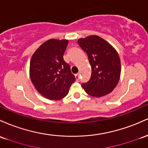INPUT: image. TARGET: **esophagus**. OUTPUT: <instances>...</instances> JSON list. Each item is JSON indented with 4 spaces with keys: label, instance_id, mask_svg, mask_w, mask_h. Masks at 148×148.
<instances>
[{
    "label": "esophagus",
    "instance_id": "34e87169",
    "mask_svg": "<svg viewBox=\"0 0 148 148\" xmlns=\"http://www.w3.org/2000/svg\"><path fill=\"white\" fill-rule=\"evenodd\" d=\"M75 78H76V80H77V81L79 80V78H80V77H79V73H77V74L75 75Z\"/></svg>",
    "mask_w": 148,
    "mask_h": 148
}]
</instances>
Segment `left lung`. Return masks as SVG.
<instances>
[{"label": "left lung", "mask_w": 148, "mask_h": 148, "mask_svg": "<svg viewBox=\"0 0 148 148\" xmlns=\"http://www.w3.org/2000/svg\"><path fill=\"white\" fill-rule=\"evenodd\" d=\"M77 43L87 53L92 75L82 87L89 95L101 97L112 92L119 82L121 64L115 49L97 36L80 38Z\"/></svg>", "instance_id": "obj_1"}]
</instances>
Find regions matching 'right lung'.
I'll use <instances>...</instances> for the list:
<instances>
[{"mask_svg":"<svg viewBox=\"0 0 148 148\" xmlns=\"http://www.w3.org/2000/svg\"><path fill=\"white\" fill-rule=\"evenodd\" d=\"M67 40L51 39L40 46L31 58L30 76L38 92L50 100H59L67 95L75 77L64 60Z\"/></svg>","mask_w":148,"mask_h":148,"instance_id":"1","label":"right lung"}]
</instances>
